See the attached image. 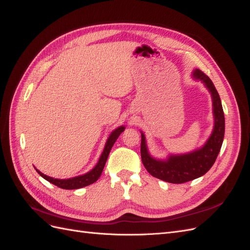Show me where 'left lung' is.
I'll list each match as a JSON object with an SVG mask.
<instances>
[{"mask_svg":"<svg viewBox=\"0 0 250 250\" xmlns=\"http://www.w3.org/2000/svg\"><path fill=\"white\" fill-rule=\"evenodd\" d=\"M192 77L202 82L212 99L213 129L207 141L185 154H168L163 159L151 156L144 132H141V158L145 168L154 177L169 184H184L202 177L214 164L220 153L225 135V117L222 102L211 79L200 70L192 72Z\"/></svg>","mask_w":250,"mask_h":250,"instance_id":"1","label":"left lung"}]
</instances>
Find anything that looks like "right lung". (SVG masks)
I'll use <instances>...</instances> for the list:
<instances>
[{"label":"right lung","mask_w":250,"mask_h":250,"mask_svg":"<svg viewBox=\"0 0 250 250\" xmlns=\"http://www.w3.org/2000/svg\"><path fill=\"white\" fill-rule=\"evenodd\" d=\"M124 130H125V126L122 125L111 131V133L109 135L107 141L105 143V147H104V149H103V153L100 157L99 161H97V163L95 164V167L92 169H90V171L87 172L86 174L75 176V177L68 178V179H57V178H53V177H50V176L44 175L43 173H41L40 171H38V169L35 167L36 171H37V173L41 176V177H43L48 182H51V184L57 186L58 188H64V190H76V188H81L83 187H87L91 184H94V182L99 179L100 176L102 175V172H103V169H104L109 153H110L113 144L115 143L119 136Z\"/></svg>","instance_id":"add662e5"}]
</instances>
